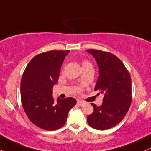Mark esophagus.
<instances>
[{
	"label": "esophagus",
	"mask_w": 151,
	"mask_h": 151,
	"mask_svg": "<svg viewBox=\"0 0 151 151\" xmlns=\"http://www.w3.org/2000/svg\"><path fill=\"white\" fill-rule=\"evenodd\" d=\"M77 104H78V105L81 106H84L85 104V102L81 101H77Z\"/></svg>",
	"instance_id": "obj_1"
}]
</instances>
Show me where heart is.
<instances>
[{
  "label": "heart",
  "mask_w": 151,
  "mask_h": 151,
  "mask_svg": "<svg viewBox=\"0 0 151 151\" xmlns=\"http://www.w3.org/2000/svg\"><path fill=\"white\" fill-rule=\"evenodd\" d=\"M82 65H83V66H87V65H91V64H90V63L88 62V61H84L83 62V64H82Z\"/></svg>",
  "instance_id": "b5f03b06"
}]
</instances>
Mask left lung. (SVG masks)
I'll return each instance as SVG.
<instances>
[{
	"mask_svg": "<svg viewBox=\"0 0 151 151\" xmlns=\"http://www.w3.org/2000/svg\"><path fill=\"white\" fill-rule=\"evenodd\" d=\"M86 51L94 57L98 65L94 90L104 94L100 106L91 104L94 111L87 116V122L94 129H110L120 123L131 105V77L123 63L113 54L92 49Z\"/></svg>",
	"mask_w": 151,
	"mask_h": 151,
	"instance_id": "left-lung-1",
	"label": "left lung"
}]
</instances>
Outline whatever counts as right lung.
<instances>
[{
	"instance_id": "1",
	"label": "right lung",
	"mask_w": 151,
	"mask_h": 151,
	"mask_svg": "<svg viewBox=\"0 0 151 151\" xmlns=\"http://www.w3.org/2000/svg\"><path fill=\"white\" fill-rule=\"evenodd\" d=\"M67 51L47 52L35 56L24 70L21 81L22 106L29 120L37 127L53 131L66 122L76 99L57 98L54 101L53 86L57 84Z\"/></svg>"
}]
</instances>
